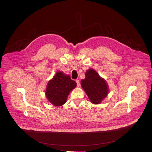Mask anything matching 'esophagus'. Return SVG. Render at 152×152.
Masks as SVG:
<instances>
[{"instance_id":"esophagus-1","label":"esophagus","mask_w":152,"mask_h":152,"mask_svg":"<svg viewBox=\"0 0 152 152\" xmlns=\"http://www.w3.org/2000/svg\"><path fill=\"white\" fill-rule=\"evenodd\" d=\"M75 82L77 83V86H78V87H80V81H79L78 80H75Z\"/></svg>"}]
</instances>
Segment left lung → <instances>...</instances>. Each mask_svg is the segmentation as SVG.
<instances>
[{
  "instance_id": "obj_1",
  "label": "left lung",
  "mask_w": 152,
  "mask_h": 152,
  "mask_svg": "<svg viewBox=\"0 0 152 152\" xmlns=\"http://www.w3.org/2000/svg\"><path fill=\"white\" fill-rule=\"evenodd\" d=\"M81 86L90 101L94 104H99L108 95V87L106 81L93 69L86 72V78L81 80Z\"/></svg>"
}]
</instances>
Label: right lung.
<instances>
[{
  "label": "right lung",
  "instance_id": "add662e5",
  "mask_svg": "<svg viewBox=\"0 0 152 152\" xmlns=\"http://www.w3.org/2000/svg\"><path fill=\"white\" fill-rule=\"evenodd\" d=\"M76 83L69 75L57 72L47 85L45 95L48 101L55 106H62L66 102L70 91L76 87Z\"/></svg>",
  "mask_w": 152,
  "mask_h": 152
}]
</instances>
